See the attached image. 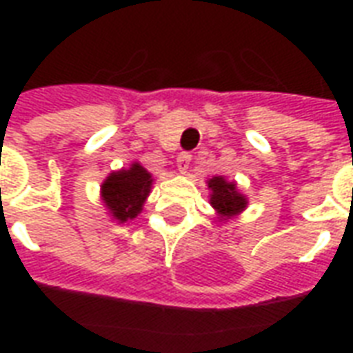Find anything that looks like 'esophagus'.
<instances>
[{
	"label": "esophagus",
	"instance_id": "34e87169",
	"mask_svg": "<svg viewBox=\"0 0 353 353\" xmlns=\"http://www.w3.org/2000/svg\"><path fill=\"white\" fill-rule=\"evenodd\" d=\"M190 161H192V155L188 154V152H181L179 157H177V168H179V172L187 174L188 166H190Z\"/></svg>",
	"mask_w": 353,
	"mask_h": 353
}]
</instances>
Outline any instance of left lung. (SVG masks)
I'll use <instances>...</instances> for the list:
<instances>
[{
	"mask_svg": "<svg viewBox=\"0 0 353 353\" xmlns=\"http://www.w3.org/2000/svg\"><path fill=\"white\" fill-rule=\"evenodd\" d=\"M209 188L212 190L210 205L218 210V214L229 218V216L238 214V212L245 209V196H241L236 190L234 183H229L221 176H216L209 181Z\"/></svg>",
	"mask_w": 353,
	"mask_h": 353,
	"instance_id": "left-lung-1",
	"label": "left lung"
}]
</instances>
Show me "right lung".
Returning a JSON list of instances; mask_svg holds the SVG:
<instances>
[{"instance_id": "obj_1", "label": "right lung", "mask_w": 353, "mask_h": 353, "mask_svg": "<svg viewBox=\"0 0 353 353\" xmlns=\"http://www.w3.org/2000/svg\"><path fill=\"white\" fill-rule=\"evenodd\" d=\"M150 187H152V176L139 163H135L128 170L113 172L102 183L104 203L112 210L113 218L124 223L133 220L143 210Z\"/></svg>"}]
</instances>
